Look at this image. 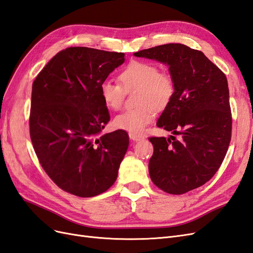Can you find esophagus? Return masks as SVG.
Listing matches in <instances>:
<instances>
[{"label": "esophagus", "mask_w": 253, "mask_h": 253, "mask_svg": "<svg viewBox=\"0 0 253 253\" xmlns=\"http://www.w3.org/2000/svg\"><path fill=\"white\" fill-rule=\"evenodd\" d=\"M129 138H130V140L135 141V142L141 141V140L144 139L141 134H138V133H129Z\"/></svg>", "instance_id": "1"}]
</instances>
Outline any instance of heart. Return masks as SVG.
I'll use <instances>...</instances> for the list:
<instances>
[{"label":"heart","instance_id":"heart-1","mask_svg":"<svg viewBox=\"0 0 253 253\" xmlns=\"http://www.w3.org/2000/svg\"><path fill=\"white\" fill-rule=\"evenodd\" d=\"M119 84L106 81L100 84V96L104 104L112 110H118L124 102L125 91L138 90L135 103L140 105L118 114L113 120L115 128L130 133H140L149 123L155 120L156 110L167 108L174 96L175 85L172 79L153 63L145 61H132L122 71Z\"/></svg>","mask_w":253,"mask_h":253}]
</instances>
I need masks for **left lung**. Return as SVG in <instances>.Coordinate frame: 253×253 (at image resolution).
<instances>
[{"instance_id":"obj_1","label":"left lung","mask_w":253,"mask_h":253,"mask_svg":"<svg viewBox=\"0 0 253 253\" xmlns=\"http://www.w3.org/2000/svg\"><path fill=\"white\" fill-rule=\"evenodd\" d=\"M168 66L175 92L157 122L169 138H150L151 181L181 195L208 182L218 170L231 140L232 118L226 75L206 55L180 43L133 54ZM175 135H178L176 138Z\"/></svg>"}]
</instances>
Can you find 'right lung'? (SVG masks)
I'll use <instances>...</instances> for the list:
<instances>
[{"mask_svg": "<svg viewBox=\"0 0 253 253\" xmlns=\"http://www.w3.org/2000/svg\"><path fill=\"white\" fill-rule=\"evenodd\" d=\"M125 61L124 53L68 47L33 83L30 132L41 167L60 189L78 197L106 192L118 178L129 138L103 134L110 120L100 84Z\"/></svg>", "mask_w": 253, "mask_h": 253, "instance_id": "add662e5", "label": "right lung"}]
</instances>
